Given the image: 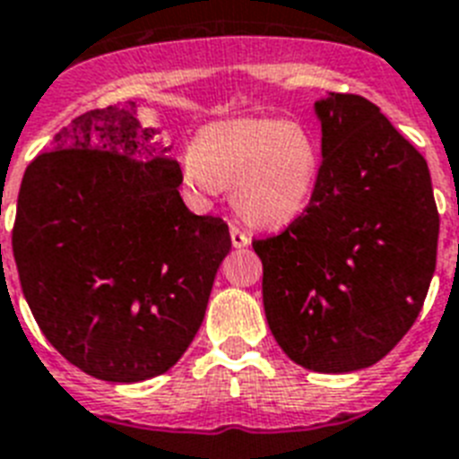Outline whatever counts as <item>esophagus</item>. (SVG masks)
Segmentation results:
<instances>
[{"label": "esophagus", "instance_id": "esophagus-1", "mask_svg": "<svg viewBox=\"0 0 459 459\" xmlns=\"http://www.w3.org/2000/svg\"><path fill=\"white\" fill-rule=\"evenodd\" d=\"M230 237H232L234 248H246V246H251V237H248L244 230H238L237 225L230 227Z\"/></svg>", "mask_w": 459, "mask_h": 459}]
</instances>
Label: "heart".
Listing matches in <instances>:
<instances>
[{
  "mask_svg": "<svg viewBox=\"0 0 459 459\" xmlns=\"http://www.w3.org/2000/svg\"><path fill=\"white\" fill-rule=\"evenodd\" d=\"M321 150L300 121L225 119L204 126L180 159L185 187L199 199L232 185L237 213L279 230L302 215L314 195Z\"/></svg>",
  "mask_w": 459,
  "mask_h": 459,
  "instance_id": "heart-1",
  "label": "heart"
}]
</instances>
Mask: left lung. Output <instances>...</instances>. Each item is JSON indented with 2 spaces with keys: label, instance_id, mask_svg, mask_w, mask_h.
I'll return each mask as SVG.
<instances>
[{
  "label": "left lung",
  "instance_id": "left-lung-1",
  "mask_svg": "<svg viewBox=\"0 0 459 459\" xmlns=\"http://www.w3.org/2000/svg\"><path fill=\"white\" fill-rule=\"evenodd\" d=\"M321 169L309 206L253 241L263 305L286 357L351 373L387 357L425 305L438 211L425 157L377 105L351 93L314 102Z\"/></svg>",
  "mask_w": 459,
  "mask_h": 459
}]
</instances>
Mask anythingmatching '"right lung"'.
<instances>
[{
    "instance_id": "right-lung-1",
    "label": "right lung",
    "mask_w": 459,
    "mask_h": 459,
    "mask_svg": "<svg viewBox=\"0 0 459 459\" xmlns=\"http://www.w3.org/2000/svg\"><path fill=\"white\" fill-rule=\"evenodd\" d=\"M135 102L91 109L53 135L18 192L13 257L48 342L105 382H143L183 357L232 248L195 215L183 170Z\"/></svg>"
}]
</instances>
